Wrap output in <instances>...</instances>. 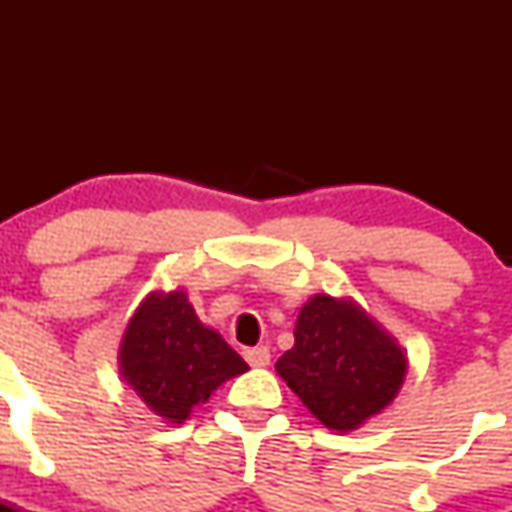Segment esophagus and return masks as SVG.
<instances>
[{"label":"esophagus","mask_w":512,"mask_h":512,"mask_svg":"<svg viewBox=\"0 0 512 512\" xmlns=\"http://www.w3.org/2000/svg\"><path fill=\"white\" fill-rule=\"evenodd\" d=\"M245 359H247V364L250 366H267L270 364V349L267 347H255V349H245Z\"/></svg>","instance_id":"34e87169"}]
</instances>
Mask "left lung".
Listing matches in <instances>:
<instances>
[{"instance_id":"obj_1","label":"left lung","mask_w":512,"mask_h":512,"mask_svg":"<svg viewBox=\"0 0 512 512\" xmlns=\"http://www.w3.org/2000/svg\"><path fill=\"white\" fill-rule=\"evenodd\" d=\"M277 374L334 431L359 428L391 404L406 376V356L364 309L317 294L302 307L294 347Z\"/></svg>"}]
</instances>
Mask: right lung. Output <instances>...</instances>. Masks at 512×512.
I'll return each mask as SVG.
<instances>
[{
    "mask_svg": "<svg viewBox=\"0 0 512 512\" xmlns=\"http://www.w3.org/2000/svg\"><path fill=\"white\" fill-rule=\"evenodd\" d=\"M247 369L218 332L200 324L185 292L151 294L123 334V379L170 423H183L193 406Z\"/></svg>",
    "mask_w": 512,
    "mask_h": 512,
    "instance_id": "1",
    "label": "right lung"
}]
</instances>
